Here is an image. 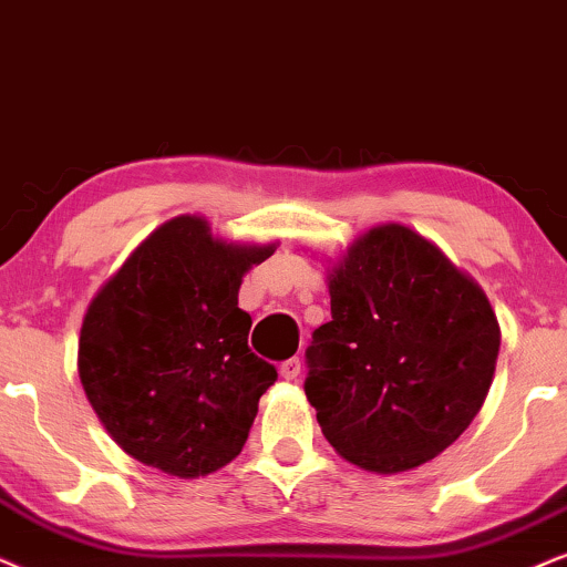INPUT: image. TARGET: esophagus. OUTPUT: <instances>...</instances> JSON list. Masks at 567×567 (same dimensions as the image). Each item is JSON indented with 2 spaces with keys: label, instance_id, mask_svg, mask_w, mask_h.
<instances>
[{
  "label": "esophagus",
  "instance_id": "1",
  "mask_svg": "<svg viewBox=\"0 0 567 567\" xmlns=\"http://www.w3.org/2000/svg\"><path fill=\"white\" fill-rule=\"evenodd\" d=\"M279 377L288 379V382H292V379L300 377V358H288V361L279 367Z\"/></svg>",
  "mask_w": 567,
  "mask_h": 567
}]
</instances>
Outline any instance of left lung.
Returning a JSON list of instances; mask_svg holds the SVG:
<instances>
[{
    "instance_id": "8db88e82",
    "label": "left lung",
    "mask_w": 567,
    "mask_h": 567,
    "mask_svg": "<svg viewBox=\"0 0 567 567\" xmlns=\"http://www.w3.org/2000/svg\"><path fill=\"white\" fill-rule=\"evenodd\" d=\"M327 288L332 321L306 350L321 434L371 474L419 468L482 411L499 353L489 298L400 221L358 235Z\"/></svg>"
}]
</instances>
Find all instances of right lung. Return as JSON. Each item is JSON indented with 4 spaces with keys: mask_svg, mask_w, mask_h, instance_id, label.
I'll return each mask as SVG.
<instances>
[{
    "mask_svg": "<svg viewBox=\"0 0 567 567\" xmlns=\"http://www.w3.org/2000/svg\"><path fill=\"white\" fill-rule=\"evenodd\" d=\"M277 243L225 240L198 214L164 221L93 296L78 374L127 455L177 478L240 455L277 369L250 353L243 277Z\"/></svg>",
    "mask_w": 567,
    "mask_h": 567,
    "instance_id": "obj_1",
    "label": "right lung"
}]
</instances>
